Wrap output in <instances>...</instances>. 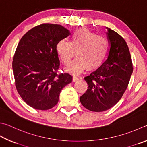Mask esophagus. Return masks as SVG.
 Segmentation results:
<instances>
[{
  "label": "esophagus",
  "instance_id": "esophagus-1",
  "mask_svg": "<svg viewBox=\"0 0 147 147\" xmlns=\"http://www.w3.org/2000/svg\"><path fill=\"white\" fill-rule=\"evenodd\" d=\"M72 80H73V82H76L79 80V78H77V77H73V79Z\"/></svg>",
  "mask_w": 147,
  "mask_h": 147
}]
</instances>
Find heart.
Here are the masks:
<instances>
[{"mask_svg":"<svg viewBox=\"0 0 147 147\" xmlns=\"http://www.w3.org/2000/svg\"><path fill=\"white\" fill-rule=\"evenodd\" d=\"M109 42L106 38L97 35L86 28H79L73 33L71 41L61 39L56 45V51L63 63L68 64L76 55L77 57L65 70L72 75L99 68L106 57Z\"/></svg>","mask_w":147,"mask_h":147,"instance_id":"heart-1","label":"heart"}]
</instances>
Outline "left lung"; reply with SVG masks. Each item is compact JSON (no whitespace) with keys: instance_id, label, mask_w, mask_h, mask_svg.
Returning <instances> with one entry per match:
<instances>
[{"instance_id":"left-lung-1","label":"left lung","mask_w":147,"mask_h":147,"mask_svg":"<svg viewBox=\"0 0 147 147\" xmlns=\"http://www.w3.org/2000/svg\"><path fill=\"white\" fill-rule=\"evenodd\" d=\"M108 58L96 71L84 78L88 89L80 97L83 106L92 112H103L117 103L127 88L133 71L132 59L126 41L109 28Z\"/></svg>"}]
</instances>
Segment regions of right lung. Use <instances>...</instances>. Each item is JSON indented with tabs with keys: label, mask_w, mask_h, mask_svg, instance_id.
I'll return each mask as SVG.
<instances>
[{
	"label": "right lung",
	"mask_w": 147,
	"mask_h": 147,
	"mask_svg": "<svg viewBox=\"0 0 147 147\" xmlns=\"http://www.w3.org/2000/svg\"><path fill=\"white\" fill-rule=\"evenodd\" d=\"M69 35L61 25L42 24L19 41L12 63L15 86L23 101L33 109L46 110L55 106L61 90L71 83L70 74H57L60 63L56 45Z\"/></svg>",
	"instance_id": "obj_1"
}]
</instances>
